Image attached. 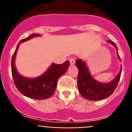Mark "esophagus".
Segmentation results:
<instances>
[{"mask_svg": "<svg viewBox=\"0 0 132 132\" xmlns=\"http://www.w3.org/2000/svg\"><path fill=\"white\" fill-rule=\"evenodd\" d=\"M69 61L71 65H74V64L75 63V59L74 58H70Z\"/></svg>", "mask_w": 132, "mask_h": 132, "instance_id": "obj_1", "label": "esophagus"}]
</instances>
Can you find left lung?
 Here are the masks:
<instances>
[{
    "instance_id": "1",
    "label": "left lung",
    "mask_w": 132,
    "mask_h": 132,
    "mask_svg": "<svg viewBox=\"0 0 132 132\" xmlns=\"http://www.w3.org/2000/svg\"><path fill=\"white\" fill-rule=\"evenodd\" d=\"M108 42L114 45L118 51L117 46L112 41L108 40ZM117 53L119 59H120L118 53ZM75 64L79 69L78 88L80 94L83 97L90 101H100L108 97L114 93L120 79L122 68L117 76L112 81L108 83H102L95 80L90 74L88 67L83 61L77 59Z\"/></svg>"
}]
</instances>
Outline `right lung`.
I'll use <instances>...</instances> for the list:
<instances>
[{"label":"right lung","instance_id":"right-lung-1","mask_svg":"<svg viewBox=\"0 0 132 132\" xmlns=\"http://www.w3.org/2000/svg\"><path fill=\"white\" fill-rule=\"evenodd\" d=\"M40 36L38 34H32L20 42L12 57L11 68L15 86L22 94L31 98L44 100L49 98L53 94L57 87L58 79L68 69L69 61H67L60 65L52 64L45 73L36 78L30 79L22 76L17 71L15 67V58L20 44Z\"/></svg>","mask_w":132,"mask_h":132}]
</instances>
